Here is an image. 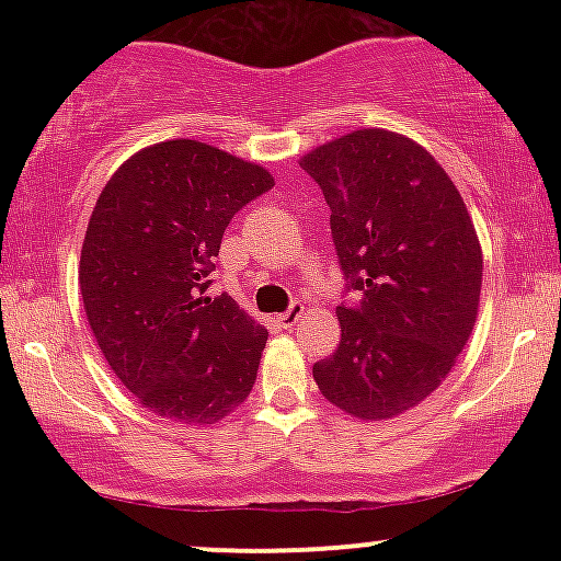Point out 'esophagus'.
<instances>
[{
	"instance_id": "1",
	"label": "esophagus",
	"mask_w": 561,
	"mask_h": 561,
	"mask_svg": "<svg viewBox=\"0 0 561 561\" xmlns=\"http://www.w3.org/2000/svg\"><path fill=\"white\" fill-rule=\"evenodd\" d=\"M300 317H302V302L295 300L285 313H279V317H276V324H279L282 330H293V327L300 321Z\"/></svg>"
}]
</instances>
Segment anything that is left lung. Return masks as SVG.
I'll return each mask as SVG.
<instances>
[{"label":"left lung","instance_id":"1","mask_svg":"<svg viewBox=\"0 0 561 561\" xmlns=\"http://www.w3.org/2000/svg\"><path fill=\"white\" fill-rule=\"evenodd\" d=\"M330 205L345 289L340 345L313 364L321 396L362 420L414 409L465 351L482 253L459 190L416 141L362 128L300 160Z\"/></svg>","mask_w":561,"mask_h":561}]
</instances>
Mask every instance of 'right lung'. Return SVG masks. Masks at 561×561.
<instances>
[{
  "label": "right lung",
  "instance_id": "add662e5",
  "mask_svg": "<svg viewBox=\"0 0 561 561\" xmlns=\"http://www.w3.org/2000/svg\"><path fill=\"white\" fill-rule=\"evenodd\" d=\"M272 186L261 165L171 139L128 158L102 190L81 298L102 356L145 409L214 424L253 390L268 332L208 287L229 221Z\"/></svg>",
  "mask_w": 561,
  "mask_h": 561
}]
</instances>
